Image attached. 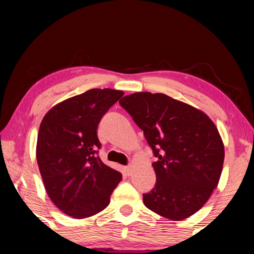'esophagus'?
I'll return each instance as SVG.
<instances>
[{
	"label": "esophagus",
	"instance_id": "esophagus-1",
	"mask_svg": "<svg viewBox=\"0 0 254 254\" xmlns=\"http://www.w3.org/2000/svg\"><path fill=\"white\" fill-rule=\"evenodd\" d=\"M131 171H133V166H131V165L126 166V168H125V172H126V175L129 176L130 173H131Z\"/></svg>",
	"mask_w": 254,
	"mask_h": 254
}]
</instances>
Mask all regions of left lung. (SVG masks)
<instances>
[{"instance_id": "left-lung-1", "label": "left lung", "mask_w": 254, "mask_h": 254, "mask_svg": "<svg viewBox=\"0 0 254 254\" xmlns=\"http://www.w3.org/2000/svg\"><path fill=\"white\" fill-rule=\"evenodd\" d=\"M120 105L143 130L157 161L156 185L143 194L145 207L172 221L195 214L220 180L224 145L202 111L164 93L135 92Z\"/></svg>"}]
</instances>
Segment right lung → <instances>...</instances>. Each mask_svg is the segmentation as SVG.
Masks as SVG:
<instances>
[{
	"instance_id": "right-lung-1",
	"label": "right lung",
	"mask_w": 254,
	"mask_h": 254,
	"mask_svg": "<svg viewBox=\"0 0 254 254\" xmlns=\"http://www.w3.org/2000/svg\"><path fill=\"white\" fill-rule=\"evenodd\" d=\"M123 96L120 90H88L57 104L41 121L36 152L45 190L55 206L72 218L105 209L123 179L97 156L99 121Z\"/></svg>"
}]
</instances>
